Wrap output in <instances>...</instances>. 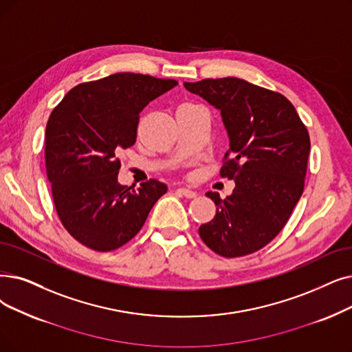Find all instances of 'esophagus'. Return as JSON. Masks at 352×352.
Instances as JSON below:
<instances>
[{
  "label": "esophagus",
  "instance_id": "34e87169",
  "mask_svg": "<svg viewBox=\"0 0 352 352\" xmlns=\"http://www.w3.org/2000/svg\"><path fill=\"white\" fill-rule=\"evenodd\" d=\"M177 192H178L179 195H182V197H186V198H194V197H197V192H195L194 190L184 188V187L178 188V190H177Z\"/></svg>",
  "mask_w": 352,
  "mask_h": 352
}]
</instances>
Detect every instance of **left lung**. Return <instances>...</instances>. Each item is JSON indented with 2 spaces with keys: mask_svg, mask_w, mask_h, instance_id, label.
Instances as JSON below:
<instances>
[{
  "mask_svg": "<svg viewBox=\"0 0 352 352\" xmlns=\"http://www.w3.org/2000/svg\"><path fill=\"white\" fill-rule=\"evenodd\" d=\"M220 111L232 158L220 175L234 179L233 194L216 203L214 219L198 233L224 257L257 252L279 234L303 191L309 133L283 95L237 78L184 83Z\"/></svg>",
  "mask_w": 352,
  "mask_h": 352,
  "instance_id": "1",
  "label": "left lung"
}]
</instances>
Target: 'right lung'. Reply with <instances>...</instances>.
Here are the masks:
<instances>
[{
  "instance_id": "1",
  "label": "right lung",
  "mask_w": 352,
  "mask_h": 352,
  "mask_svg": "<svg viewBox=\"0 0 352 352\" xmlns=\"http://www.w3.org/2000/svg\"><path fill=\"white\" fill-rule=\"evenodd\" d=\"M177 85L115 73L73 87L53 109L45 126V170L60 220L86 248L109 252L124 246L166 192L157 179L138 190L119 184L116 155L135 144L145 106Z\"/></svg>"
}]
</instances>
